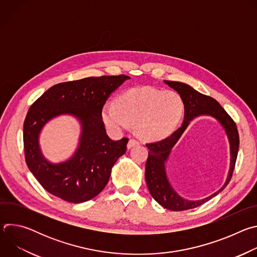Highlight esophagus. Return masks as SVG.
I'll return each mask as SVG.
<instances>
[{
    "label": "esophagus",
    "instance_id": "34e87169",
    "mask_svg": "<svg viewBox=\"0 0 257 257\" xmlns=\"http://www.w3.org/2000/svg\"><path fill=\"white\" fill-rule=\"evenodd\" d=\"M139 144V142L137 141V140H135V139H130L129 141H128V144H127V148L130 150V149H132V148H134V146H136V145H138Z\"/></svg>",
    "mask_w": 257,
    "mask_h": 257
}]
</instances>
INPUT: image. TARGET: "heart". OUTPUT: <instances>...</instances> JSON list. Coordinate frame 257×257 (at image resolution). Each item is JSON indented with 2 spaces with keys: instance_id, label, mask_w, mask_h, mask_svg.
Wrapping results in <instances>:
<instances>
[{
  "instance_id": "b5f03b06",
  "label": "heart",
  "mask_w": 257,
  "mask_h": 257,
  "mask_svg": "<svg viewBox=\"0 0 257 257\" xmlns=\"http://www.w3.org/2000/svg\"><path fill=\"white\" fill-rule=\"evenodd\" d=\"M184 112V102L175 91L142 86L127 90L116 103L107 102L101 109L105 126L115 132L136 125L138 134L148 140H160L171 135Z\"/></svg>"
}]
</instances>
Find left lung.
Masks as SVG:
<instances>
[{"instance_id": "left-lung-1", "label": "left lung", "mask_w": 257, "mask_h": 257, "mask_svg": "<svg viewBox=\"0 0 257 257\" xmlns=\"http://www.w3.org/2000/svg\"><path fill=\"white\" fill-rule=\"evenodd\" d=\"M164 82L176 90L182 97L183 102H184V121L181 127L171 136L158 142L146 144L150 152L148 162L145 165V180L152 196L159 204L167 209L180 211L195 208L205 203L219 192H222L229 184L238 156L239 134L235 122L214 98L198 92L186 83L168 80H164ZM200 115L214 117L225 130L230 144V169L226 182L221 190L205 199L189 201L179 196L172 188L166 174V162L172 148L189 124L195 117Z\"/></svg>"}]
</instances>
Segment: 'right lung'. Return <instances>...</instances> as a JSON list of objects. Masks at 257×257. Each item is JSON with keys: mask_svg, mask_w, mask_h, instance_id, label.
<instances>
[{"mask_svg": "<svg viewBox=\"0 0 257 257\" xmlns=\"http://www.w3.org/2000/svg\"><path fill=\"white\" fill-rule=\"evenodd\" d=\"M126 75L88 77L49 88L28 109L23 125L28 169L51 194L81 203L99 194L112 168L126 153L127 138L112 140L105 132L101 109L106 99L126 80ZM61 115L74 116L81 125L76 152L66 161L52 163L40 149L43 127Z\"/></svg>", "mask_w": 257, "mask_h": 257, "instance_id": "right-lung-1", "label": "right lung"}]
</instances>
